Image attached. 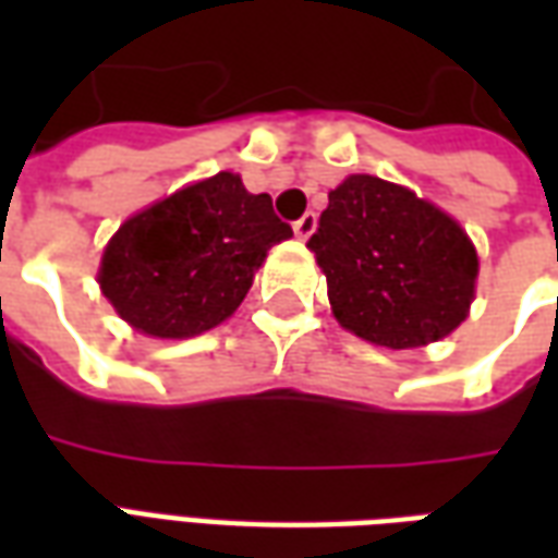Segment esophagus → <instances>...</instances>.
<instances>
[{
  "instance_id": "1",
  "label": "esophagus",
  "mask_w": 558,
  "mask_h": 558,
  "mask_svg": "<svg viewBox=\"0 0 558 558\" xmlns=\"http://www.w3.org/2000/svg\"><path fill=\"white\" fill-rule=\"evenodd\" d=\"M292 230H295V235H299V239H311V232L316 230V215L314 211H307V215H302V218L295 220V223H292Z\"/></svg>"
}]
</instances>
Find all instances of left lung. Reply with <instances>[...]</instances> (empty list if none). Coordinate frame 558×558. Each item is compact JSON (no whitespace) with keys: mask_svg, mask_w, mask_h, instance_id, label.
I'll list each match as a JSON object with an SVG mask.
<instances>
[{"mask_svg":"<svg viewBox=\"0 0 558 558\" xmlns=\"http://www.w3.org/2000/svg\"><path fill=\"white\" fill-rule=\"evenodd\" d=\"M307 247L340 326L376 347H424L466 319L475 247L457 220L400 184L350 175L328 191Z\"/></svg>","mask_w":558,"mask_h":558,"instance_id":"left-lung-1","label":"left lung"}]
</instances>
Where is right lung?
Segmentation results:
<instances>
[{"mask_svg": "<svg viewBox=\"0 0 558 558\" xmlns=\"http://www.w3.org/2000/svg\"><path fill=\"white\" fill-rule=\"evenodd\" d=\"M271 196L218 172L125 220L101 259V292L151 338H194L242 304L268 247L290 239Z\"/></svg>", "mask_w": 558, "mask_h": 558, "instance_id": "obj_1", "label": "right lung"}]
</instances>
